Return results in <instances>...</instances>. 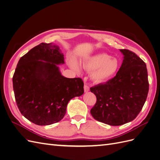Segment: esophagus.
I'll list each match as a JSON object with an SVG mask.
<instances>
[{"mask_svg":"<svg viewBox=\"0 0 160 160\" xmlns=\"http://www.w3.org/2000/svg\"><path fill=\"white\" fill-rule=\"evenodd\" d=\"M84 92H88V91L90 90V88H89L87 84H84Z\"/></svg>","mask_w":160,"mask_h":160,"instance_id":"esophagus-1","label":"esophagus"}]
</instances>
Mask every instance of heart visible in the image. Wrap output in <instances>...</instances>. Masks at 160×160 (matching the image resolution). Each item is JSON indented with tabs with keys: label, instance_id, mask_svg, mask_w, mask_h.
Listing matches in <instances>:
<instances>
[{
	"label": "heart",
	"instance_id": "b5f03b06",
	"mask_svg": "<svg viewBox=\"0 0 160 160\" xmlns=\"http://www.w3.org/2000/svg\"><path fill=\"white\" fill-rule=\"evenodd\" d=\"M70 65L74 70L79 71L80 67L75 61L71 60ZM83 68L92 71L90 77L97 83H102L112 78L120 69L119 60L107 53H99L92 56L82 62Z\"/></svg>",
	"mask_w": 160,
	"mask_h": 160
}]
</instances>
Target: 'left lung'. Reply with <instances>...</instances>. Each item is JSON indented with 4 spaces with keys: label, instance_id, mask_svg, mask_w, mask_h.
I'll list each match as a JSON object with an SVG mask.
<instances>
[{
    "label": "left lung",
    "instance_id": "1",
    "mask_svg": "<svg viewBox=\"0 0 160 160\" xmlns=\"http://www.w3.org/2000/svg\"><path fill=\"white\" fill-rule=\"evenodd\" d=\"M122 66L114 78L90 88L96 102L90 113L95 120L110 126L133 120L146 100L149 82L146 63L132 51L120 49Z\"/></svg>",
    "mask_w": 160,
    "mask_h": 160
}]
</instances>
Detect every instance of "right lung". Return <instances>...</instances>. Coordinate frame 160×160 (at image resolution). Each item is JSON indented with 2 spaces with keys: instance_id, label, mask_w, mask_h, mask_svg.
I'll use <instances>...</instances> for the list:
<instances>
[{
  "instance_id": "1",
  "label": "right lung",
  "mask_w": 160,
  "mask_h": 160,
  "mask_svg": "<svg viewBox=\"0 0 160 160\" xmlns=\"http://www.w3.org/2000/svg\"><path fill=\"white\" fill-rule=\"evenodd\" d=\"M58 46L41 43L20 58L13 75V90L18 109L37 125L58 122L67 104L84 93L80 78L62 76L58 64H64Z\"/></svg>"
}]
</instances>
